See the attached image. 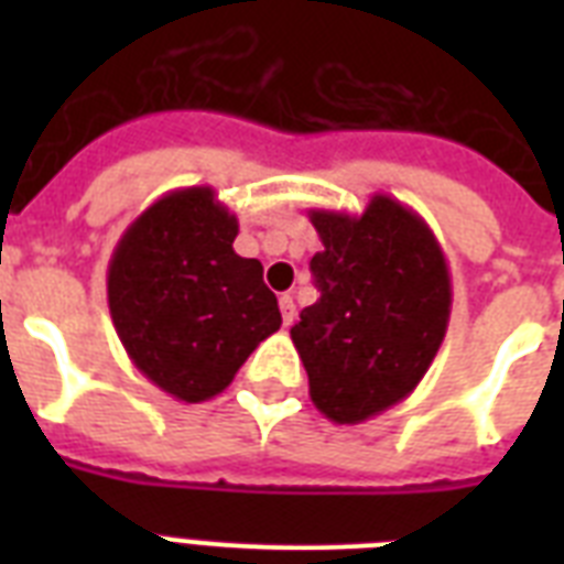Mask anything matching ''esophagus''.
Returning <instances> with one entry per match:
<instances>
[{
  "mask_svg": "<svg viewBox=\"0 0 564 564\" xmlns=\"http://www.w3.org/2000/svg\"><path fill=\"white\" fill-rule=\"evenodd\" d=\"M281 316L283 325H292V318H295V299L292 295H281Z\"/></svg>",
  "mask_w": 564,
  "mask_h": 564,
  "instance_id": "esophagus-1",
  "label": "esophagus"
}]
</instances>
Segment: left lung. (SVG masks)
<instances>
[{
    "instance_id": "left-lung-1",
    "label": "left lung",
    "mask_w": 564,
    "mask_h": 564,
    "mask_svg": "<svg viewBox=\"0 0 564 564\" xmlns=\"http://www.w3.org/2000/svg\"><path fill=\"white\" fill-rule=\"evenodd\" d=\"M322 251L310 260L322 299L290 330L310 401L334 424L401 403L427 375L451 322V272L436 234L392 195L360 216L310 210Z\"/></svg>"
}]
</instances>
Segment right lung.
Here are the masks:
<instances>
[{"instance_id": "right-lung-1", "label": "right lung", "mask_w": 564, "mask_h": 564, "mask_svg": "<svg viewBox=\"0 0 564 564\" xmlns=\"http://www.w3.org/2000/svg\"><path fill=\"white\" fill-rule=\"evenodd\" d=\"M237 216L213 187L172 189L119 237L108 307L137 371L175 401L225 392L248 354L281 327L263 265L234 251Z\"/></svg>"}]
</instances>
